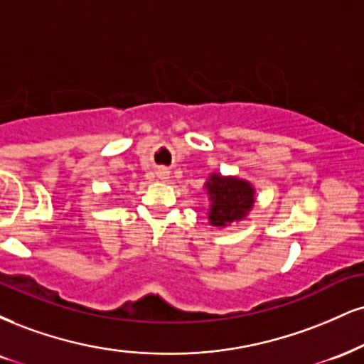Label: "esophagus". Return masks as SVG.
<instances>
[{
  "instance_id": "34e87169",
  "label": "esophagus",
  "mask_w": 364,
  "mask_h": 364,
  "mask_svg": "<svg viewBox=\"0 0 364 364\" xmlns=\"http://www.w3.org/2000/svg\"><path fill=\"white\" fill-rule=\"evenodd\" d=\"M157 176H159V179H163V181H166V179L169 178V171L166 168H161L159 171H157Z\"/></svg>"
}]
</instances>
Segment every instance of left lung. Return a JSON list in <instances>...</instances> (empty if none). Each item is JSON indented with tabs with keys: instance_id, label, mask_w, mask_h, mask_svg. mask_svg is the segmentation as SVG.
<instances>
[{
	"instance_id": "8db88e82",
	"label": "left lung",
	"mask_w": 364,
	"mask_h": 364,
	"mask_svg": "<svg viewBox=\"0 0 364 364\" xmlns=\"http://www.w3.org/2000/svg\"><path fill=\"white\" fill-rule=\"evenodd\" d=\"M203 188L210 201L208 224L217 229H225L244 220L256 203V188L244 178L212 173Z\"/></svg>"
}]
</instances>
